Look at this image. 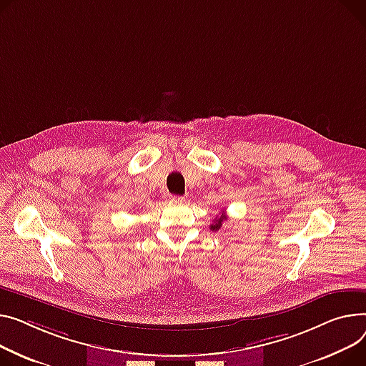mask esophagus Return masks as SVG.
I'll list each match as a JSON object with an SVG mask.
<instances>
[{
  "instance_id": "1",
  "label": "esophagus",
  "mask_w": 366,
  "mask_h": 366,
  "mask_svg": "<svg viewBox=\"0 0 366 366\" xmlns=\"http://www.w3.org/2000/svg\"><path fill=\"white\" fill-rule=\"evenodd\" d=\"M170 200H172V202H182L184 200V197H181V196H170Z\"/></svg>"
}]
</instances>
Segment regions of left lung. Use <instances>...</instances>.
Segmentation results:
<instances>
[{"label":"left lung","mask_w":366,"mask_h":366,"mask_svg":"<svg viewBox=\"0 0 366 366\" xmlns=\"http://www.w3.org/2000/svg\"><path fill=\"white\" fill-rule=\"evenodd\" d=\"M224 221H227V214L222 212V214L221 216H216V219H214V222L210 225V229L212 231H219V229H221L222 228V222Z\"/></svg>","instance_id":"1"}]
</instances>
